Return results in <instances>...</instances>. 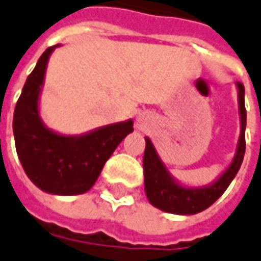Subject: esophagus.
I'll return each mask as SVG.
<instances>
[{
  "label": "esophagus",
  "mask_w": 261,
  "mask_h": 261,
  "mask_svg": "<svg viewBox=\"0 0 261 261\" xmlns=\"http://www.w3.org/2000/svg\"><path fill=\"white\" fill-rule=\"evenodd\" d=\"M136 126L138 127L145 126V119H143V116H139V118L136 119Z\"/></svg>",
  "instance_id": "obj_1"
}]
</instances>
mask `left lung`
Here are the masks:
<instances>
[{
    "label": "left lung",
    "instance_id": "left-lung-1",
    "mask_svg": "<svg viewBox=\"0 0 261 261\" xmlns=\"http://www.w3.org/2000/svg\"><path fill=\"white\" fill-rule=\"evenodd\" d=\"M239 90V112H240V138L231 164L214 182L204 187H187L176 181L168 171L162 159L159 158L152 141L145 138V153H143V176H145V192L153 207L165 213L192 216L207 210L213 205L228 188L234 176L237 175L246 152V106H244V86L240 82L236 83Z\"/></svg>",
    "mask_w": 261,
    "mask_h": 261
}]
</instances>
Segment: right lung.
Returning a JSON list of instances; mask_svg holds the SVG:
<instances>
[{
  "mask_svg": "<svg viewBox=\"0 0 261 261\" xmlns=\"http://www.w3.org/2000/svg\"><path fill=\"white\" fill-rule=\"evenodd\" d=\"M56 47L59 44L41 54L25 80L14 110L12 130L21 165L31 182L54 195H79L93 187L110 155L134 132V120L82 135H61L45 126L38 103L47 63Z\"/></svg>",
  "mask_w": 261,
  "mask_h": 261,
  "instance_id": "1",
  "label": "right lung"
}]
</instances>
